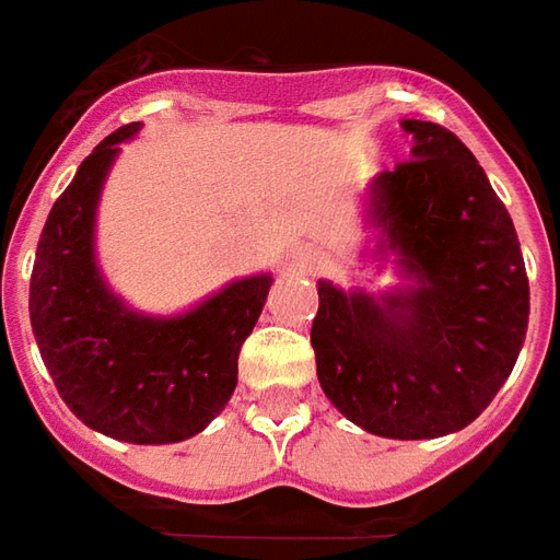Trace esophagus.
<instances>
[{"mask_svg":"<svg viewBox=\"0 0 560 560\" xmlns=\"http://www.w3.org/2000/svg\"><path fill=\"white\" fill-rule=\"evenodd\" d=\"M326 265V253L320 246H314V243H305V246H299L295 253H292V268L299 273H314L320 271Z\"/></svg>","mask_w":560,"mask_h":560,"instance_id":"1","label":"esophagus"}]
</instances>
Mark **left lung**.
<instances>
[{"instance_id":"8db88e82","label":"left lung","mask_w":560,"mask_h":560,"mask_svg":"<svg viewBox=\"0 0 560 560\" xmlns=\"http://www.w3.org/2000/svg\"><path fill=\"white\" fill-rule=\"evenodd\" d=\"M407 163L363 197V258L397 287L317 283L311 326L329 404L378 438L429 441L463 431L512 376L530 287L512 215L475 153L438 122L400 119Z\"/></svg>"}]
</instances>
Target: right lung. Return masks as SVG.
Returning <instances> with one entry per match:
<instances>
[{
    "label": "right lung",
    "instance_id": "1",
    "mask_svg": "<svg viewBox=\"0 0 560 560\" xmlns=\"http://www.w3.org/2000/svg\"><path fill=\"white\" fill-rule=\"evenodd\" d=\"M141 122L104 138L45 221L30 277V326L63 404L126 444H178L231 400L236 358L268 302L271 273L231 280L182 314H144L97 265V202Z\"/></svg>",
    "mask_w": 560,
    "mask_h": 560
}]
</instances>
